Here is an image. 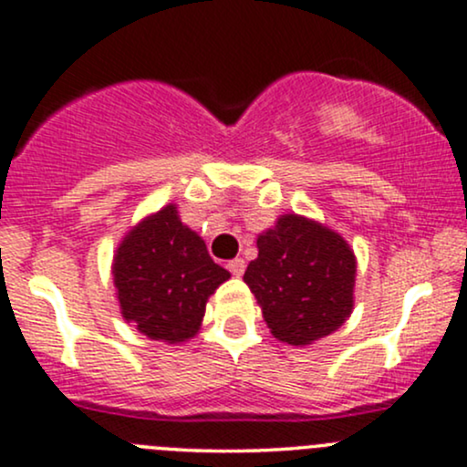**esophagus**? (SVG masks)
Listing matches in <instances>:
<instances>
[{
  "instance_id": "1",
  "label": "esophagus",
  "mask_w": 467,
  "mask_h": 467,
  "mask_svg": "<svg viewBox=\"0 0 467 467\" xmlns=\"http://www.w3.org/2000/svg\"><path fill=\"white\" fill-rule=\"evenodd\" d=\"M228 270H230V273H233L234 276H242L244 270H245V261H244L242 257L228 261Z\"/></svg>"
}]
</instances>
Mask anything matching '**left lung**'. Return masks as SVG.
Returning a JSON list of instances; mask_svg holds the SVG:
<instances>
[{
    "label": "left lung",
    "instance_id": "1",
    "mask_svg": "<svg viewBox=\"0 0 467 467\" xmlns=\"http://www.w3.org/2000/svg\"><path fill=\"white\" fill-rule=\"evenodd\" d=\"M257 248L244 281L275 339L310 346L346 324L357 257L339 233L304 214H281L259 234Z\"/></svg>",
    "mask_w": 467,
    "mask_h": 467
}]
</instances>
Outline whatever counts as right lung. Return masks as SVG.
<instances>
[{"label": "right lung", "mask_w": 467, "mask_h": 467, "mask_svg": "<svg viewBox=\"0 0 467 467\" xmlns=\"http://www.w3.org/2000/svg\"><path fill=\"white\" fill-rule=\"evenodd\" d=\"M228 279L203 239L179 219L175 203L132 225L112 257L121 317L152 341L192 339L210 295Z\"/></svg>", "instance_id": "1"}]
</instances>
